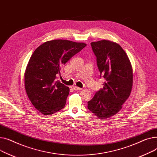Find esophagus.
Returning a JSON list of instances; mask_svg holds the SVG:
<instances>
[{
  "label": "esophagus",
  "instance_id": "esophagus-1",
  "mask_svg": "<svg viewBox=\"0 0 157 157\" xmlns=\"http://www.w3.org/2000/svg\"><path fill=\"white\" fill-rule=\"evenodd\" d=\"M73 89H74V90H82V88H80V87H77V86H74V87H73Z\"/></svg>",
  "mask_w": 157,
  "mask_h": 157
}]
</instances>
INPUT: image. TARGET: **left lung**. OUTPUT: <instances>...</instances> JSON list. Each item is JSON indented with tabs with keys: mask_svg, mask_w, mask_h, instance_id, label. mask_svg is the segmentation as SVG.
Returning a JSON list of instances; mask_svg holds the SVG:
<instances>
[{
	"mask_svg": "<svg viewBox=\"0 0 157 157\" xmlns=\"http://www.w3.org/2000/svg\"><path fill=\"white\" fill-rule=\"evenodd\" d=\"M96 57L103 88L87 102L90 111L100 119L117 114L129 97L133 82L132 68L127 54L119 44L106 40L90 43Z\"/></svg>",
	"mask_w": 157,
	"mask_h": 157,
	"instance_id": "8db88e82",
	"label": "left lung"
}]
</instances>
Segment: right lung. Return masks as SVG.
<instances>
[{
    "instance_id": "obj_1",
    "label": "right lung",
    "mask_w": 157,
    "mask_h": 157,
    "mask_svg": "<svg viewBox=\"0 0 157 157\" xmlns=\"http://www.w3.org/2000/svg\"><path fill=\"white\" fill-rule=\"evenodd\" d=\"M86 46L82 42L52 40L32 54L25 73V87L31 103L41 113L52 115L65 106L70 89L56 80V75L63 64Z\"/></svg>"
}]
</instances>
